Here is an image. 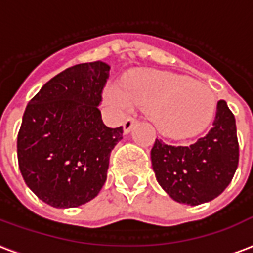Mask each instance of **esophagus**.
I'll use <instances>...</instances> for the list:
<instances>
[{"instance_id":"obj_1","label":"esophagus","mask_w":253,"mask_h":253,"mask_svg":"<svg viewBox=\"0 0 253 253\" xmlns=\"http://www.w3.org/2000/svg\"><path fill=\"white\" fill-rule=\"evenodd\" d=\"M135 123H136V121H135L134 118H127L126 121H125V123H123V132H125V134H128L131 131V128L134 127Z\"/></svg>"}]
</instances>
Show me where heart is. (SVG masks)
Instances as JSON below:
<instances>
[{
	"instance_id": "heart-1",
	"label": "heart",
	"mask_w": 253,
	"mask_h": 253,
	"mask_svg": "<svg viewBox=\"0 0 253 253\" xmlns=\"http://www.w3.org/2000/svg\"><path fill=\"white\" fill-rule=\"evenodd\" d=\"M105 102L117 109H147L157 130L172 139L202 132L216 111V98L207 84L187 75L152 69L131 71L122 84H107Z\"/></svg>"
}]
</instances>
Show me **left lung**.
Instances as JSON below:
<instances>
[{"label": "left lung", "instance_id": "left-lung-1", "mask_svg": "<svg viewBox=\"0 0 253 253\" xmlns=\"http://www.w3.org/2000/svg\"><path fill=\"white\" fill-rule=\"evenodd\" d=\"M151 163L158 183L175 202L198 206L217 198L239 163L236 122L227 102H217L211 130L195 143L171 146L155 140Z\"/></svg>", "mask_w": 253, "mask_h": 253}]
</instances>
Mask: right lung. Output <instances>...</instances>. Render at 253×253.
<instances>
[{
	"mask_svg": "<svg viewBox=\"0 0 253 253\" xmlns=\"http://www.w3.org/2000/svg\"><path fill=\"white\" fill-rule=\"evenodd\" d=\"M109 73L102 61L69 67L26 106L17 138L19 171L51 207L82 206L105 184L111 150L123 138V127L106 126L98 109Z\"/></svg>",
	"mask_w": 253,
	"mask_h": 253,
	"instance_id": "add662e5",
	"label": "right lung"
}]
</instances>
